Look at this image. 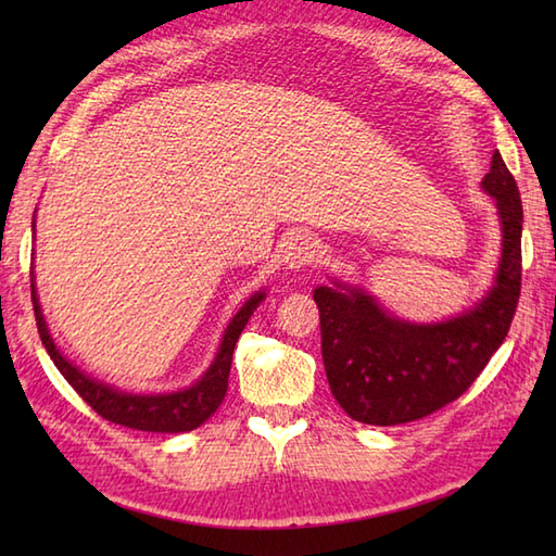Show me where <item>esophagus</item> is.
Wrapping results in <instances>:
<instances>
[{"instance_id": "1", "label": "esophagus", "mask_w": 556, "mask_h": 556, "mask_svg": "<svg viewBox=\"0 0 556 556\" xmlns=\"http://www.w3.org/2000/svg\"><path fill=\"white\" fill-rule=\"evenodd\" d=\"M317 257V241L311 233L293 231L281 243V263L289 269H303L315 263Z\"/></svg>"}]
</instances>
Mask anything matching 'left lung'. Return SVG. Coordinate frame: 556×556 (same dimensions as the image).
<instances>
[{"label":"left lung","mask_w":556,"mask_h":556,"mask_svg":"<svg viewBox=\"0 0 556 556\" xmlns=\"http://www.w3.org/2000/svg\"><path fill=\"white\" fill-rule=\"evenodd\" d=\"M480 188L497 207L502 257L473 308L442 323H410L346 281L313 291L327 382L353 420L401 425L430 416L464 394L502 346L521 296L523 205L500 152Z\"/></svg>","instance_id":"left-lung-1"}]
</instances>
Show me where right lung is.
<instances>
[{"label":"right lung","instance_id":"add662e5","mask_svg":"<svg viewBox=\"0 0 556 556\" xmlns=\"http://www.w3.org/2000/svg\"><path fill=\"white\" fill-rule=\"evenodd\" d=\"M33 239H35V219H33ZM30 293H33V308H35V323H38V332L42 344L54 361L56 370L66 377V382L76 389L86 404L100 413L104 420L124 425V428L146 430V432H188L203 425L212 413L222 404L224 394L229 387V370H231V356L233 346L239 341L243 327L251 320V315L257 311V305L265 301L267 291L260 289L251 299H248L239 313H236L227 329H224L219 349L212 358L210 368L198 377V380L179 389V392H160V394H134L124 392V389L96 380L83 372L78 365L71 363L62 351L56 349L54 339L50 334V327L40 308L38 289H35V271L30 269Z\"/></svg>","mask_w":556,"mask_h":556}]
</instances>
